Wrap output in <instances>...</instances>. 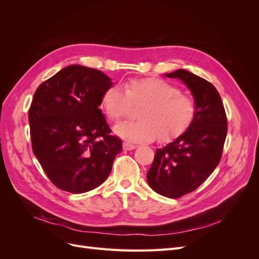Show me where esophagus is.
I'll return each mask as SVG.
<instances>
[{
	"mask_svg": "<svg viewBox=\"0 0 259 259\" xmlns=\"http://www.w3.org/2000/svg\"><path fill=\"white\" fill-rule=\"evenodd\" d=\"M135 148H137V145H135V144H132L130 142L123 143V149H124V150H133V149H135Z\"/></svg>",
	"mask_w": 259,
	"mask_h": 259,
	"instance_id": "obj_1",
	"label": "esophagus"
}]
</instances>
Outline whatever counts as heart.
Wrapping results in <instances>:
<instances>
[{
	"label": "heart",
	"mask_w": 259,
	"mask_h": 259,
	"mask_svg": "<svg viewBox=\"0 0 259 259\" xmlns=\"http://www.w3.org/2000/svg\"><path fill=\"white\" fill-rule=\"evenodd\" d=\"M132 106H140L138 121L115 125L114 133L132 142H168L182 135L192 124L197 114L195 101L182 94L177 86L159 77L131 79L124 91L116 86L108 88L100 99L109 120L119 121Z\"/></svg>",
	"instance_id": "1"
}]
</instances>
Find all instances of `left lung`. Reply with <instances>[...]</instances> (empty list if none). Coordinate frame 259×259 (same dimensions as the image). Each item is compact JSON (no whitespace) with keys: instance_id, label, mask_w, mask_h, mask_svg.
I'll return each mask as SVG.
<instances>
[{"instance_id":"1","label":"left lung","mask_w":259,"mask_h":259,"mask_svg":"<svg viewBox=\"0 0 259 259\" xmlns=\"http://www.w3.org/2000/svg\"><path fill=\"white\" fill-rule=\"evenodd\" d=\"M178 77L192 93L197 114L183 135L156 149L147 173L148 184L163 197L177 199L194 191L213 173L222 159L227 115L215 86L187 70L165 74Z\"/></svg>"}]
</instances>
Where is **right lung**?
<instances>
[{
  "label": "right lung",
  "mask_w": 259,
  "mask_h": 259,
  "mask_svg": "<svg viewBox=\"0 0 259 259\" xmlns=\"http://www.w3.org/2000/svg\"><path fill=\"white\" fill-rule=\"evenodd\" d=\"M112 85L97 69L72 65L36 89L29 109L32 150L46 176L59 189L83 193L103 184L122 140L99 109Z\"/></svg>",
  "instance_id": "right-lung-1"
}]
</instances>
